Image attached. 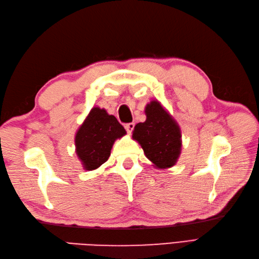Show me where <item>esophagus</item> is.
<instances>
[{"mask_svg": "<svg viewBox=\"0 0 259 259\" xmlns=\"http://www.w3.org/2000/svg\"><path fill=\"white\" fill-rule=\"evenodd\" d=\"M124 127H125V130H126V132L128 133V134H131V133L133 132V130H134V127H135V124H134V123L125 124Z\"/></svg>", "mask_w": 259, "mask_h": 259, "instance_id": "obj_1", "label": "esophagus"}]
</instances>
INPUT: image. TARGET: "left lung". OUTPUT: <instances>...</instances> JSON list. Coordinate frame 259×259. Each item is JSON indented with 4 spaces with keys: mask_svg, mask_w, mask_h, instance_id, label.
<instances>
[{
    "mask_svg": "<svg viewBox=\"0 0 259 259\" xmlns=\"http://www.w3.org/2000/svg\"><path fill=\"white\" fill-rule=\"evenodd\" d=\"M147 119L138 123L133 132L147 158L160 169L174 166L182 151L179 125L158 100L146 106Z\"/></svg>",
    "mask_w": 259,
    "mask_h": 259,
    "instance_id": "left-lung-1",
    "label": "left lung"
}]
</instances>
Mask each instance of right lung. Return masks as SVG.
<instances>
[{"label": "right lung", "mask_w": 259, "mask_h": 259, "mask_svg": "<svg viewBox=\"0 0 259 259\" xmlns=\"http://www.w3.org/2000/svg\"><path fill=\"white\" fill-rule=\"evenodd\" d=\"M126 134L115 116L94 107L75 134V152L86 170H94L110 156L115 139Z\"/></svg>", "instance_id": "1"}]
</instances>
